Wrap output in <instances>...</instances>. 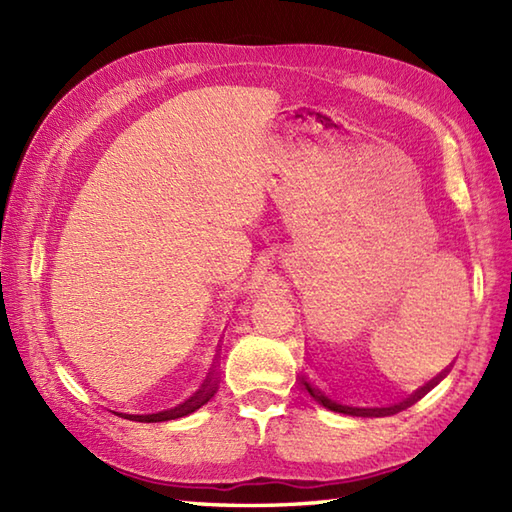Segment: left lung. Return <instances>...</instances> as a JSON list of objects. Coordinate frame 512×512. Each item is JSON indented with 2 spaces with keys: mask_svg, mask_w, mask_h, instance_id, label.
<instances>
[{
  "mask_svg": "<svg viewBox=\"0 0 512 512\" xmlns=\"http://www.w3.org/2000/svg\"><path fill=\"white\" fill-rule=\"evenodd\" d=\"M301 383H303V387L308 389V394H310L314 400H317L319 405H323L325 409L336 411V413H345V416H361V418L389 416V413H396V411H400V409H405L407 405H411V402L416 400V398H420V394L424 391V387H422V389H418L416 394H413L409 400L400 402V405H394V407H352V405H343V402L334 400L332 396L325 394V391H323L319 385H314L312 380H310V378H306V376H301Z\"/></svg>",
  "mask_w": 512,
  "mask_h": 512,
  "instance_id": "obj_1",
  "label": "left lung"
}]
</instances>
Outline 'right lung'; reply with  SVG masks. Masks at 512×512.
Masks as SVG:
<instances>
[{
	"mask_svg": "<svg viewBox=\"0 0 512 512\" xmlns=\"http://www.w3.org/2000/svg\"><path fill=\"white\" fill-rule=\"evenodd\" d=\"M215 389H217V380H215V378H206L198 394L191 396L187 402H182L180 407L171 409V411L151 413V416H134V420H138V422H162V420H176V418H182V416H187V413H193L195 409H200L202 405H206V402H209V400L213 398Z\"/></svg>",
	"mask_w": 512,
	"mask_h": 512,
	"instance_id": "add662e5",
	"label": "right lung"
}]
</instances>
